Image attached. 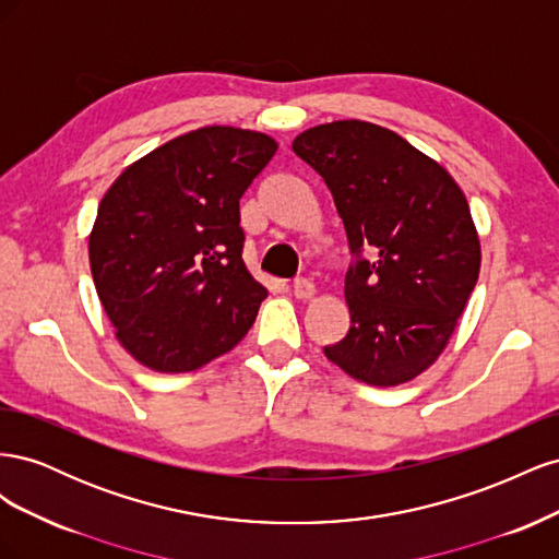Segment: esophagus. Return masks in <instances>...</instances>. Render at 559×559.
<instances>
[{"instance_id":"1","label":"esophagus","mask_w":559,"mask_h":559,"mask_svg":"<svg viewBox=\"0 0 559 559\" xmlns=\"http://www.w3.org/2000/svg\"><path fill=\"white\" fill-rule=\"evenodd\" d=\"M294 296L300 298V300L312 298V296H314V284H312L310 280H306V277L296 280V282H294Z\"/></svg>"}]
</instances>
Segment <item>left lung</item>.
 I'll use <instances>...</instances> for the list:
<instances>
[{"label":"left lung","instance_id":"1","mask_svg":"<svg viewBox=\"0 0 559 559\" xmlns=\"http://www.w3.org/2000/svg\"><path fill=\"white\" fill-rule=\"evenodd\" d=\"M294 151L324 177L354 253L349 331L324 347L326 359L373 386L417 378L441 357L478 282L466 195L401 134L357 118L300 132Z\"/></svg>","mask_w":559,"mask_h":559}]
</instances>
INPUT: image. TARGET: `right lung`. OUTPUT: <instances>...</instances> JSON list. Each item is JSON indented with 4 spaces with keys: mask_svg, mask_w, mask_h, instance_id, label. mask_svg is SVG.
I'll list each match as a JSON object with an SVG mask.
<instances>
[{
    "mask_svg": "<svg viewBox=\"0 0 559 559\" xmlns=\"http://www.w3.org/2000/svg\"><path fill=\"white\" fill-rule=\"evenodd\" d=\"M277 154L263 132L207 126L134 160L97 207L88 257L116 337L186 373L238 345L267 289L242 261L240 200Z\"/></svg>",
    "mask_w": 559,
    "mask_h": 559,
    "instance_id": "obj_1",
    "label": "right lung"
}]
</instances>
